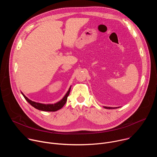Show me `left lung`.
I'll list each match as a JSON object with an SVG mask.
<instances>
[{"mask_svg": "<svg viewBox=\"0 0 157 157\" xmlns=\"http://www.w3.org/2000/svg\"><path fill=\"white\" fill-rule=\"evenodd\" d=\"M104 108H105V109H115V108H117V107H105V106H104Z\"/></svg>", "mask_w": 157, "mask_h": 157, "instance_id": "obj_1", "label": "left lung"}]
</instances>
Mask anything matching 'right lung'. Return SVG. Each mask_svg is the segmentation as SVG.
Here are the masks:
<instances>
[{"label": "right lung", "instance_id": "obj_1", "mask_svg": "<svg viewBox=\"0 0 157 157\" xmlns=\"http://www.w3.org/2000/svg\"><path fill=\"white\" fill-rule=\"evenodd\" d=\"M70 89H71V87H70L68 92L66 93L65 96L63 97V98L61 101H59L58 102L55 103V104H41V103L32 101L30 99H29L28 98H27L21 92V93L22 95H23V96L24 97V98L26 99V101L35 109L42 110V111L55 112V111H56V110L61 109L64 106V105L66 104L67 98H68V97L70 94Z\"/></svg>", "mask_w": 157, "mask_h": 157}]
</instances>
